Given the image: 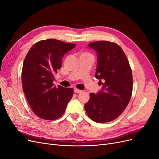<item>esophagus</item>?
Here are the masks:
<instances>
[{"label":"esophagus","instance_id":"34e87169","mask_svg":"<svg viewBox=\"0 0 159 159\" xmlns=\"http://www.w3.org/2000/svg\"><path fill=\"white\" fill-rule=\"evenodd\" d=\"M81 91H82V90H80V89H77V88L74 89V92L75 93H80L81 92Z\"/></svg>","mask_w":159,"mask_h":159}]
</instances>
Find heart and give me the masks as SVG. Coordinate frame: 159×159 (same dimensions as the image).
Returning <instances> with one entry per match:
<instances>
[{"instance_id":"b5f03b06","label":"heart","mask_w":159,"mask_h":159,"mask_svg":"<svg viewBox=\"0 0 159 159\" xmlns=\"http://www.w3.org/2000/svg\"><path fill=\"white\" fill-rule=\"evenodd\" d=\"M86 54V53H84V54Z\"/></svg>"}]
</instances>
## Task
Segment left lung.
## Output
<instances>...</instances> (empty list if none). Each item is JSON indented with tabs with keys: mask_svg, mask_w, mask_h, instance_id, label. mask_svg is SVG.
<instances>
[{
	"mask_svg": "<svg viewBox=\"0 0 159 159\" xmlns=\"http://www.w3.org/2000/svg\"><path fill=\"white\" fill-rule=\"evenodd\" d=\"M88 46L98 53L95 77L102 85L96 94H89L85 104L88 117L97 123L113 121L125 109L131 98L133 75L127 56L118 44L96 41Z\"/></svg>",
	"mask_w": 159,
	"mask_h": 159,
	"instance_id": "left-lung-1",
	"label": "left lung"
}]
</instances>
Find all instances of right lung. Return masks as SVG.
Segmentation results:
<instances>
[{"label": "right lung", "mask_w": 159, "mask_h": 159, "mask_svg": "<svg viewBox=\"0 0 159 159\" xmlns=\"http://www.w3.org/2000/svg\"><path fill=\"white\" fill-rule=\"evenodd\" d=\"M76 46L55 39L41 40L26 54L22 71V88L30 106L38 117L58 119L74 93L72 88L54 86V74L61 67L66 53Z\"/></svg>", "instance_id": "obj_1"}]
</instances>
